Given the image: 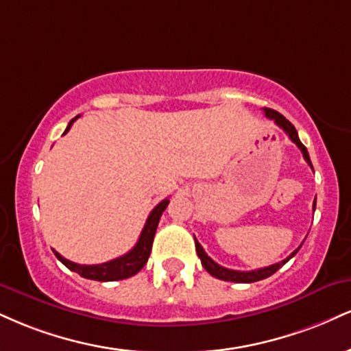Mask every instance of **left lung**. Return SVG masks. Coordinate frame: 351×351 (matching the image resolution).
Returning <instances> with one entry per match:
<instances>
[{"label": "left lung", "mask_w": 351, "mask_h": 351, "mask_svg": "<svg viewBox=\"0 0 351 351\" xmlns=\"http://www.w3.org/2000/svg\"><path fill=\"white\" fill-rule=\"evenodd\" d=\"M265 116L269 117V119L274 121V124L280 125V128L285 130L286 134L289 135V138L293 141L296 145L299 147V150L302 152L304 155V160H306L307 163L311 165L312 168V163H311V158H309V154H307V149L306 147L302 145V142L299 141V135H298V130L296 128H294L291 122L286 119L282 114H280L278 111H274V109H269V108H265ZM314 209H315V201H314ZM194 243H196V252H197V256L201 258V263L202 267H204L206 271H208L209 274H213L214 278H219V280L222 281H230V282H255V281H260V280H265V278L271 276L273 273H276L278 269H280L282 265H286L288 261L293 258L294 255L299 252V247L298 250H294L291 255L288 256V258H285L282 261H280V263H274V265H269V267H265V268H258V269H252V271H237V269H229V268H223L221 267V265L216 263L210 256H208V253L204 252V248L201 247V243L197 242L196 239H194Z\"/></svg>", "instance_id": "obj_1"}]
</instances>
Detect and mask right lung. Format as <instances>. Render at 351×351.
Listing matches in <instances>:
<instances>
[{"mask_svg": "<svg viewBox=\"0 0 351 351\" xmlns=\"http://www.w3.org/2000/svg\"><path fill=\"white\" fill-rule=\"evenodd\" d=\"M80 116L73 117L66 125L65 132L66 134L71 128L75 121L78 119ZM168 202L170 199H163L162 202H158L154 209H152L150 216L147 217L145 226H143L141 237H138L137 243L132 250L125 253V255L119 256V258H114L111 261H106V263L101 265H78L73 263V261L63 258L58 252H53L55 256L65 265L66 268L71 269V271L78 273L80 276L86 278V280H95V281H117V280H125V278L134 276L137 274L141 269L143 268V265L147 263L149 260L150 252H152V243H154V237L155 232H157L160 217H162V213L167 209Z\"/></svg>", "mask_w": 351, "mask_h": 351, "instance_id": "obj_1", "label": "right lung"}]
</instances>
